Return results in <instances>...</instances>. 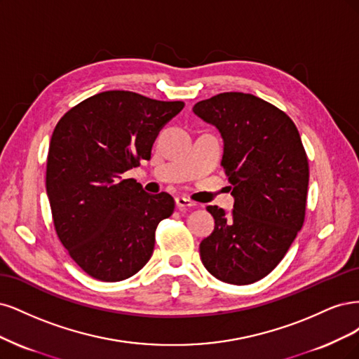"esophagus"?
Wrapping results in <instances>:
<instances>
[{
  "instance_id": "esophagus-1",
  "label": "esophagus",
  "mask_w": 359,
  "mask_h": 359,
  "mask_svg": "<svg viewBox=\"0 0 359 359\" xmlns=\"http://www.w3.org/2000/svg\"><path fill=\"white\" fill-rule=\"evenodd\" d=\"M176 205H177V209H187V207H194L195 205V203L194 201H191L189 198H184V196H176Z\"/></svg>"
}]
</instances>
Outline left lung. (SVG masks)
<instances>
[{"instance_id":"8db88e82","label":"left lung","mask_w":359,"mask_h":359,"mask_svg":"<svg viewBox=\"0 0 359 359\" xmlns=\"http://www.w3.org/2000/svg\"><path fill=\"white\" fill-rule=\"evenodd\" d=\"M192 111L221 133V165L234 196L231 213L207 205L215 229L200 243L201 261L225 283H253L283 259L304 222L309 163L302 137L286 113L252 94L224 92Z\"/></svg>"}]
</instances>
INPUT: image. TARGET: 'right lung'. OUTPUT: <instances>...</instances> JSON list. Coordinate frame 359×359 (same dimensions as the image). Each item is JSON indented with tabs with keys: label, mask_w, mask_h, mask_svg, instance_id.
Segmentation results:
<instances>
[{
	"label": "right lung",
	"mask_w": 359,
	"mask_h": 359,
	"mask_svg": "<svg viewBox=\"0 0 359 359\" xmlns=\"http://www.w3.org/2000/svg\"><path fill=\"white\" fill-rule=\"evenodd\" d=\"M183 107L182 101L106 90L55 126L46 168L53 225L94 279L125 280L152 257L156 226L175 212V200L167 192L150 195L122 175L150 159L159 131Z\"/></svg>",
	"instance_id": "obj_1"
}]
</instances>
